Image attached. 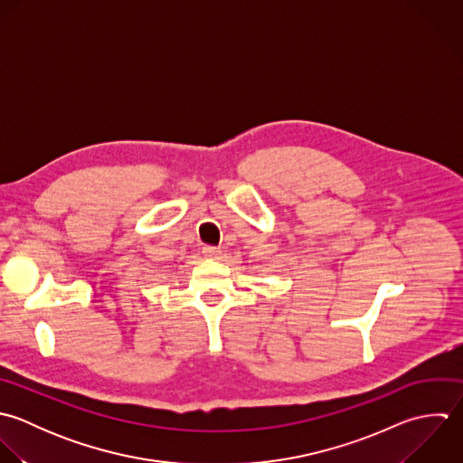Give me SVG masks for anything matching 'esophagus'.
<instances>
[{"label": "esophagus", "instance_id": "obj_1", "mask_svg": "<svg viewBox=\"0 0 463 463\" xmlns=\"http://www.w3.org/2000/svg\"><path fill=\"white\" fill-rule=\"evenodd\" d=\"M203 256L209 258V260H216L220 256V249L207 245V247H203Z\"/></svg>", "mask_w": 463, "mask_h": 463}]
</instances>
